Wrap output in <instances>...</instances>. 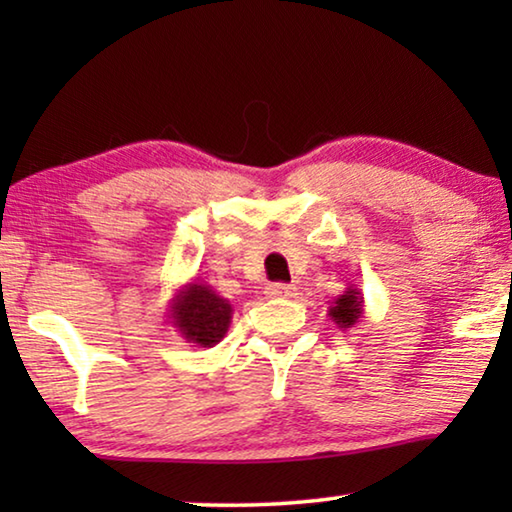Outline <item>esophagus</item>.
Here are the masks:
<instances>
[{"label":"esophagus","instance_id":"34e87169","mask_svg":"<svg viewBox=\"0 0 512 512\" xmlns=\"http://www.w3.org/2000/svg\"><path fill=\"white\" fill-rule=\"evenodd\" d=\"M296 287L293 284H271L268 287V296L271 298H293L296 296Z\"/></svg>","mask_w":512,"mask_h":512}]
</instances>
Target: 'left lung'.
I'll return each instance as SVG.
<instances>
[{
  "label": "left lung",
  "instance_id": "8db88e82",
  "mask_svg": "<svg viewBox=\"0 0 512 512\" xmlns=\"http://www.w3.org/2000/svg\"><path fill=\"white\" fill-rule=\"evenodd\" d=\"M327 316L334 320L341 329H350L363 318V296L361 289L352 287L345 289L339 298H334L332 307L327 309Z\"/></svg>",
  "mask_w": 512,
  "mask_h": 512
}]
</instances>
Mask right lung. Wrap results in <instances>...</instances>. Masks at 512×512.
I'll return each mask as SVG.
<instances>
[{
    "mask_svg": "<svg viewBox=\"0 0 512 512\" xmlns=\"http://www.w3.org/2000/svg\"><path fill=\"white\" fill-rule=\"evenodd\" d=\"M171 325L183 334L187 343L214 348L228 334L232 320L230 300L221 298L210 284L201 280L187 282L169 302Z\"/></svg>",
    "mask_w": 512,
    "mask_h": 512,
    "instance_id": "obj_1",
    "label": "right lung"
}]
</instances>
